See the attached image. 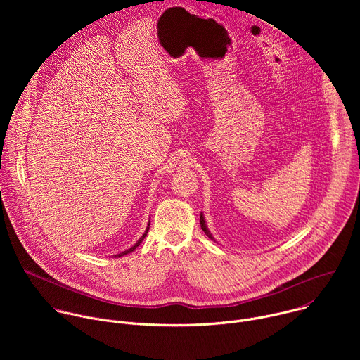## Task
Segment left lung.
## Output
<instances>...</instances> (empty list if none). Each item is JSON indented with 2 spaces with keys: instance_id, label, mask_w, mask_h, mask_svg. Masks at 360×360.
Wrapping results in <instances>:
<instances>
[{
  "instance_id": "obj_1",
  "label": "left lung",
  "mask_w": 360,
  "mask_h": 360,
  "mask_svg": "<svg viewBox=\"0 0 360 360\" xmlns=\"http://www.w3.org/2000/svg\"><path fill=\"white\" fill-rule=\"evenodd\" d=\"M199 221H200V228H202V231L205 232V235H207L210 239H212L214 242H217L215 240V238L212 236V233L210 232V229H208V226H207V222H205V217H203V214L200 212V218H199Z\"/></svg>"
}]
</instances>
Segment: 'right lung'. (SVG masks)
Wrapping results in <instances>:
<instances>
[{
	"label": "right lung",
	"mask_w": 360,
	"mask_h": 360,
	"mask_svg": "<svg viewBox=\"0 0 360 360\" xmlns=\"http://www.w3.org/2000/svg\"><path fill=\"white\" fill-rule=\"evenodd\" d=\"M149 224H150V222H148V226H146L145 232H143V233H142V236H141V238L136 240V243H135V245H132L129 249H127V250H124V252H121V253H117L115 256H118V258H120V256H124V255H128V253L134 252V250H135V249H136V248L141 245V242L145 239V236H146V233H148V231H149Z\"/></svg>",
	"instance_id": "add662e5"
}]
</instances>
